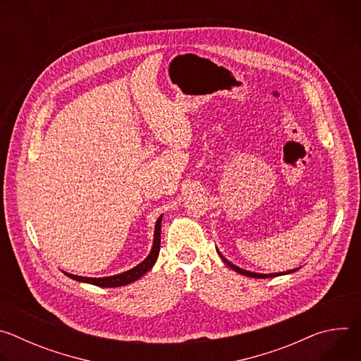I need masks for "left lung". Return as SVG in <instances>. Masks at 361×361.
<instances>
[{
	"mask_svg": "<svg viewBox=\"0 0 361 361\" xmlns=\"http://www.w3.org/2000/svg\"><path fill=\"white\" fill-rule=\"evenodd\" d=\"M219 251V250H217ZM219 254H220V257H221V260L230 267V269H233L234 271H237L238 274H243V276H247V277H252V279H271V277H279V276H284V274H290V273H293V271H295V270H298V269H294V270H288V271H283V273H271V274H262V273H252V271H248V270H244V269H240V267H237L235 264H233V263H230L226 257L219 251Z\"/></svg>",
	"mask_w": 361,
	"mask_h": 361,
	"instance_id": "8db88e82",
	"label": "left lung"
}]
</instances>
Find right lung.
<instances>
[{
    "instance_id": "1",
    "label": "right lung",
    "mask_w": 361,
    "mask_h": 361,
    "mask_svg": "<svg viewBox=\"0 0 361 361\" xmlns=\"http://www.w3.org/2000/svg\"><path fill=\"white\" fill-rule=\"evenodd\" d=\"M161 220H163V216L159 217V220L156 223V228H154V240H152V248H151L149 254L145 257L144 262L137 264L134 269H130L120 274H114V276H109V277H99V279L74 276V274H70L66 271H63V273L73 280L94 284L98 287H120V286H127V284L138 280L157 262V257L160 252V243H161Z\"/></svg>"
}]
</instances>
